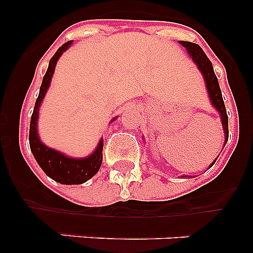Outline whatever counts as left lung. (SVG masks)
<instances>
[{
	"label": "left lung",
	"mask_w": 253,
	"mask_h": 253,
	"mask_svg": "<svg viewBox=\"0 0 253 253\" xmlns=\"http://www.w3.org/2000/svg\"><path fill=\"white\" fill-rule=\"evenodd\" d=\"M178 43L187 49L189 55L193 58V60L195 62L198 68L200 69V72H202L203 76H204L205 84H207V88H208V92H209L210 100H211V104H213V106L215 107L216 110L219 111V114H220L223 129H224V137H225L224 146H225L228 142V134H229V131H228V115H227V111H225V105H224V101H223L222 91H220V87H219L218 78H216L215 73H214L213 64H211L209 58L207 57L204 50H203L198 44L190 43V42H181V40H178ZM224 146H223V148H224ZM216 160H218V158H215L214 162L211 163L209 167L213 166ZM184 177H187V176H184Z\"/></svg>",
	"instance_id": "left-lung-1"
}]
</instances>
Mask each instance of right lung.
Here are the masks:
<instances>
[{"label":"right lung","instance_id":"obj_1","mask_svg":"<svg viewBox=\"0 0 253 253\" xmlns=\"http://www.w3.org/2000/svg\"><path fill=\"white\" fill-rule=\"evenodd\" d=\"M73 40L67 42L60 46L55 54L49 60V67L46 69V73L44 75L43 82L40 86L39 96H38L37 102H35L34 111L31 115L30 120V131H29V142H30V149L34 154L35 160L39 163L44 172L50 178L63 185H80L90 180L92 176L97 173L102 162V147H104V140H100L99 146L95 149L91 156L86 158H71L68 156H64L63 153L51 149L46 147L44 143L40 142L39 135H38L37 122L38 115H39V106L45 96L46 90L50 84L51 76L54 73L55 64L59 57L63 54L72 44ZM115 120V118H114Z\"/></svg>","mask_w":253,"mask_h":253}]
</instances>
